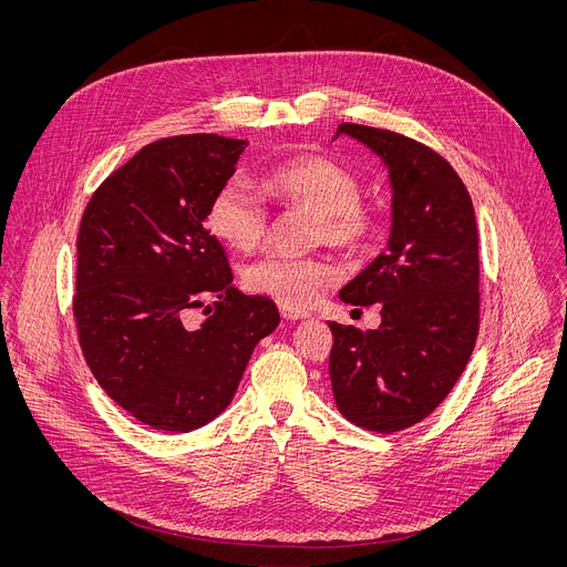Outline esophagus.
Returning a JSON list of instances; mask_svg holds the SVG:
<instances>
[{"instance_id": "obj_1", "label": "esophagus", "mask_w": 567, "mask_h": 567, "mask_svg": "<svg viewBox=\"0 0 567 567\" xmlns=\"http://www.w3.org/2000/svg\"><path fill=\"white\" fill-rule=\"evenodd\" d=\"M280 316H282L285 320H302V318H307L305 311L293 309V307H289V305H280Z\"/></svg>"}]
</instances>
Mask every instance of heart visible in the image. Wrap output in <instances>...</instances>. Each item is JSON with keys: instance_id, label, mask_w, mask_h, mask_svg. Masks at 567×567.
Segmentation results:
<instances>
[{"instance_id": "1", "label": "heart", "mask_w": 567, "mask_h": 567, "mask_svg": "<svg viewBox=\"0 0 567 567\" xmlns=\"http://www.w3.org/2000/svg\"><path fill=\"white\" fill-rule=\"evenodd\" d=\"M269 195L289 208L313 213V237L341 249H357L370 237L374 219L359 202V179L330 156L305 154L274 166L265 177ZM208 228L237 251H254L269 228V210L260 195L239 177L226 179L206 210ZM334 276L320 258L269 256L247 271V285L256 293L280 305L309 307Z\"/></svg>"}]
</instances>
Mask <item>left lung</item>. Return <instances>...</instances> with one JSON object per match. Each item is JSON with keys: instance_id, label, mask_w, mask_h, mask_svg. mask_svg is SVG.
Instances as JSON below:
<instances>
[{"instance_id": "obj_1", "label": "left lung", "mask_w": 567, "mask_h": 567, "mask_svg": "<svg viewBox=\"0 0 567 567\" xmlns=\"http://www.w3.org/2000/svg\"><path fill=\"white\" fill-rule=\"evenodd\" d=\"M388 168V249L339 298L381 302V326L361 332L330 320V379L352 424L394 433L429 417L464 372L480 328L477 224L468 190L449 161L409 136L341 123Z\"/></svg>"}]
</instances>
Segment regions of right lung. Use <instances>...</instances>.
Returning a JSON list of instances; mask_svg holds the SVG:
<instances>
[{"mask_svg": "<svg viewBox=\"0 0 567 567\" xmlns=\"http://www.w3.org/2000/svg\"><path fill=\"white\" fill-rule=\"evenodd\" d=\"M247 141L182 134L141 147L92 195L78 230L73 318L101 388L138 422L190 433L230 403L280 322L274 300L233 285L206 228ZM206 299L202 327L187 313Z\"/></svg>", "mask_w": 567, "mask_h": 567, "instance_id": "add662e5", "label": "right lung"}]
</instances>
